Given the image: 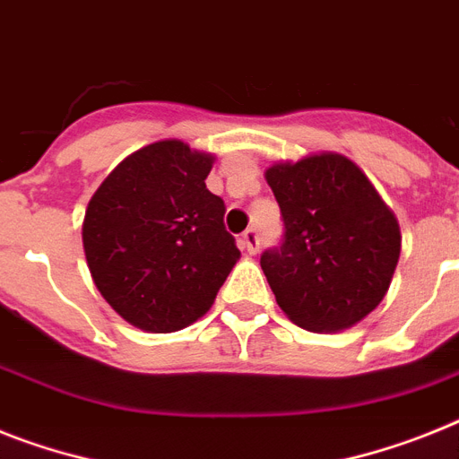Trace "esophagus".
Segmentation results:
<instances>
[{"mask_svg":"<svg viewBox=\"0 0 459 459\" xmlns=\"http://www.w3.org/2000/svg\"><path fill=\"white\" fill-rule=\"evenodd\" d=\"M240 245H242V249H247L249 254L259 252V230H256V229L245 230V233H242V238H240Z\"/></svg>","mask_w":459,"mask_h":459,"instance_id":"esophagus-1","label":"esophagus"}]
</instances>
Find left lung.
Masks as SVG:
<instances>
[{"mask_svg": "<svg viewBox=\"0 0 459 459\" xmlns=\"http://www.w3.org/2000/svg\"><path fill=\"white\" fill-rule=\"evenodd\" d=\"M284 233L261 254L268 284L294 325L341 331L383 301L402 236L390 207L345 156L319 153L265 170Z\"/></svg>", "mask_w": 459, "mask_h": 459, "instance_id": "obj_1", "label": "left lung"}]
</instances>
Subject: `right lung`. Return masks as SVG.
I'll use <instances>...</instances> for the list:
<instances>
[{
	"label": "right lung",
	"instance_id": "add662e5",
	"mask_svg": "<svg viewBox=\"0 0 459 459\" xmlns=\"http://www.w3.org/2000/svg\"><path fill=\"white\" fill-rule=\"evenodd\" d=\"M210 170L207 153L156 142L121 160L88 203V268L130 325L152 333L194 325L240 259L226 205L205 186Z\"/></svg>",
	"mask_w": 459,
	"mask_h": 459
}]
</instances>
